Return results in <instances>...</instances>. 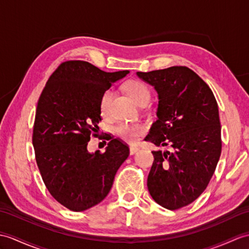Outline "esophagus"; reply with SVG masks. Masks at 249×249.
<instances>
[{
    "instance_id": "obj_1",
    "label": "esophagus",
    "mask_w": 249,
    "mask_h": 249,
    "mask_svg": "<svg viewBox=\"0 0 249 249\" xmlns=\"http://www.w3.org/2000/svg\"><path fill=\"white\" fill-rule=\"evenodd\" d=\"M139 148L138 146H130V148H129V153H130V155H134V154H136L138 151H139Z\"/></svg>"
}]
</instances>
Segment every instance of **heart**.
I'll list each match as a JSON object with an SVG mask.
<instances>
[{"mask_svg": "<svg viewBox=\"0 0 249 249\" xmlns=\"http://www.w3.org/2000/svg\"><path fill=\"white\" fill-rule=\"evenodd\" d=\"M127 93L134 100L136 103L141 104L149 100L151 96V92L147 88V86L140 82V80H128L124 86ZM112 96V92L110 90H106L104 92L101 102H100V109L102 114H107L109 110V104ZM145 131V126L142 123H119L114 127V134L120 137L123 140L127 142H135L138 137L142 135Z\"/></svg>", "mask_w": 249, "mask_h": 249, "instance_id": "heart-1", "label": "heart"}]
</instances>
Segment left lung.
Here are the masks:
<instances>
[{
    "label": "left lung",
    "mask_w": 249,
    "mask_h": 249,
    "mask_svg": "<svg viewBox=\"0 0 249 249\" xmlns=\"http://www.w3.org/2000/svg\"><path fill=\"white\" fill-rule=\"evenodd\" d=\"M158 92V120L145 140L172 151H153L147 177L156 203L177 210L199 197L222 152L217 103L210 87L188 67L137 72Z\"/></svg>",
    "instance_id": "8db88e82"
}]
</instances>
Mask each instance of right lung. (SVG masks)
Instances as JSON below:
<instances>
[{
  "label": "right lung",
  "mask_w": 249,
  "mask_h": 249,
  "mask_svg": "<svg viewBox=\"0 0 249 249\" xmlns=\"http://www.w3.org/2000/svg\"><path fill=\"white\" fill-rule=\"evenodd\" d=\"M127 73L68 60L52 73L38 100L33 128L36 162L51 195L72 211L101 203L129 155L120 139H111L104 153L87 151L90 138L98 136L103 93Z\"/></svg>",
  "instance_id": "right-lung-1"
}]
</instances>
